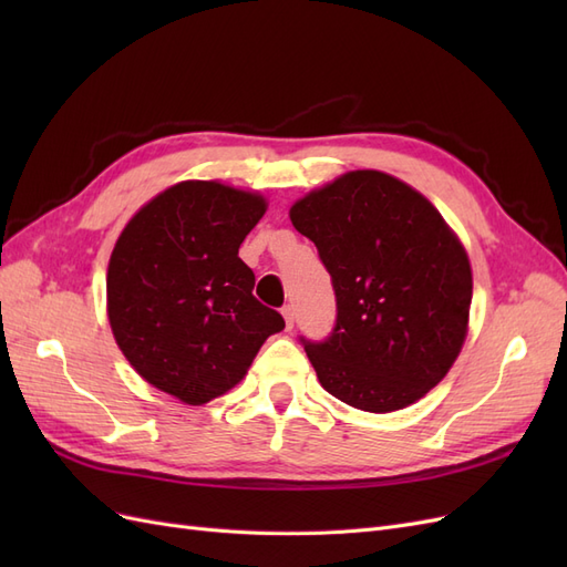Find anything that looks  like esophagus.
Segmentation results:
<instances>
[{"mask_svg":"<svg viewBox=\"0 0 567 567\" xmlns=\"http://www.w3.org/2000/svg\"><path fill=\"white\" fill-rule=\"evenodd\" d=\"M281 315H284V319H286V329H293V307L290 305H286V307H281Z\"/></svg>","mask_w":567,"mask_h":567,"instance_id":"esophagus-1","label":"esophagus"}]
</instances>
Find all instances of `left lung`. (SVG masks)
I'll return each mask as SVG.
<instances>
[{
    "label": "left lung",
    "mask_w": 567,
    "mask_h": 567,
    "mask_svg": "<svg viewBox=\"0 0 567 567\" xmlns=\"http://www.w3.org/2000/svg\"><path fill=\"white\" fill-rule=\"evenodd\" d=\"M331 274V336L302 340L326 392L388 414L435 388L468 333L473 274L466 248L416 188L354 169L290 208Z\"/></svg>",
    "instance_id": "1"
}]
</instances>
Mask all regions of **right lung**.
Returning <instances> with one entry per match:
<instances>
[{
    "label": "right lung",
    "instance_id": "obj_1",
    "mask_svg": "<svg viewBox=\"0 0 567 567\" xmlns=\"http://www.w3.org/2000/svg\"><path fill=\"white\" fill-rule=\"evenodd\" d=\"M267 200L219 182H179L136 213L111 252L117 348L146 383L205 404L244 379L284 317L252 296L238 257Z\"/></svg>",
    "mask_w": 567,
    "mask_h": 567
}]
</instances>
